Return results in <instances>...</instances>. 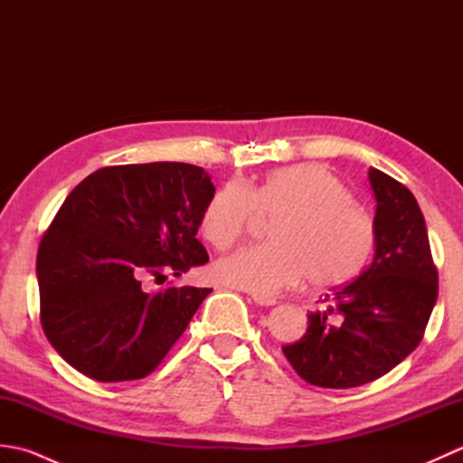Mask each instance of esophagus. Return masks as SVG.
<instances>
[{"label":"esophagus","mask_w":463,"mask_h":463,"mask_svg":"<svg viewBox=\"0 0 463 463\" xmlns=\"http://www.w3.org/2000/svg\"><path fill=\"white\" fill-rule=\"evenodd\" d=\"M252 300L254 304H259V307H274V304H277V298L262 297V294H252Z\"/></svg>","instance_id":"34e87169"}]
</instances>
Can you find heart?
Instances as JSON below:
<instances>
[{
	"mask_svg": "<svg viewBox=\"0 0 463 463\" xmlns=\"http://www.w3.org/2000/svg\"><path fill=\"white\" fill-rule=\"evenodd\" d=\"M279 216L269 247H249L213 264L224 287L272 297L310 279L317 288H338L366 264L373 231L368 214L326 166L302 163L269 173L257 184L229 183L201 214V232L226 250L247 232L254 214Z\"/></svg>",
	"mask_w": 463,
	"mask_h": 463,
	"instance_id": "1",
	"label": "heart"
}]
</instances>
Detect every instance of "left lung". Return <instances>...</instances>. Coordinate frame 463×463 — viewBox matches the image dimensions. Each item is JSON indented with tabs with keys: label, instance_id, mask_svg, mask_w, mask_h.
Masks as SVG:
<instances>
[{
	"label": "left lung",
	"instance_id": "8db88e82",
	"mask_svg": "<svg viewBox=\"0 0 463 463\" xmlns=\"http://www.w3.org/2000/svg\"><path fill=\"white\" fill-rule=\"evenodd\" d=\"M376 199L373 257L360 277L308 314L307 334L282 346L302 380L320 388H356L410 356L438 298L426 221L416 196L370 166Z\"/></svg>",
	"mask_w": 463,
	"mask_h": 463
}]
</instances>
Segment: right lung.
Returning <instances> with one entry per match:
<instances>
[{
	"label": "right lung",
	"instance_id": "1",
	"mask_svg": "<svg viewBox=\"0 0 463 463\" xmlns=\"http://www.w3.org/2000/svg\"><path fill=\"white\" fill-rule=\"evenodd\" d=\"M214 194L186 163L105 166L69 193L37 250L42 326L67 364L99 382L151 373L211 288L146 290L209 260L196 241Z\"/></svg>",
	"mask_w": 463,
	"mask_h": 463
}]
</instances>
